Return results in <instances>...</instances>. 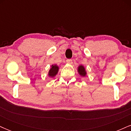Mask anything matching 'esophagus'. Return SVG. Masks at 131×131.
I'll return each mask as SVG.
<instances>
[{"label":"esophagus","instance_id":"1","mask_svg":"<svg viewBox=\"0 0 131 131\" xmlns=\"http://www.w3.org/2000/svg\"><path fill=\"white\" fill-rule=\"evenodd\" d=\"M67 63L69 64H72L73 63V60L71 59H67Z\"/></svg>","mask_w":131,"mask_h":131}]
</instances>
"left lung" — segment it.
Listing matches in <instances>:
<instances>
[{
  "label": "left lung",
  "mask_w": 131,
  "mask_h": 131,
  "mask_svg": "<svg viewBox=\"0 0 131 131\" xmlns=\"http://www.w3.org/2000/svg\"><path fill=\"white\" fill-rule=\"evenodd\" d=\"M78 72L79 74L82 76H85L86 75V71H85L84 67L82 65H80L78 67Z\"/></svg>",
  "instance_id": "8db88e82"
}]
</instances>
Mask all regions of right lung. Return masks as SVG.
I'll return each instance as SVG.
<instances>
[{"instance_id": "right-lung-1", "label": "right lung", "mask_w": 131, "mask_h": 131, "mask_svg": "<svg viewBox=\"0 0 131 131\" xmlns=\"http://www.w3.org/2000/svg\"><path fill=\"white\" fill-rule=\"evenodd\" d=\"M58 71V67L57 64H54V65H52V68L50 70H49V76L50 77L53 78L57 74Z\"/></svg>"}]
</instances>
